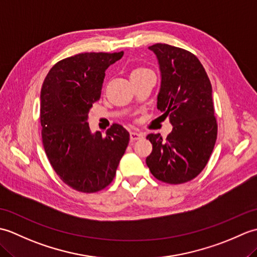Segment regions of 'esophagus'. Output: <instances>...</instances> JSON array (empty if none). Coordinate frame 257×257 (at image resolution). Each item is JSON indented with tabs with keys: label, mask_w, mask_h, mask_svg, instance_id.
<instances>
[{
	"label": "esophagus",
	"mask_w": 257,
	"mask_h": 257,
	"mask_svg": "<svg viewBox=\"0 0 257 257\" xmlns=\"http://www.w3.org/2000/svg\"><path fill=\"white\" fill-rule=\"evenodd\" d=\"M143 137H144L143 133H139V132H132V133H130V140H132V141H136L138 139H141Z\"/></svg>",
	"instance_id": "esophagus-1"
}]
</instances>
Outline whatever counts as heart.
<instances>
[{
  "instance_id": "obj_1",
  "label": "heart",
  "mask_w": 257,
  "mask_h": 257,
  "mask_svg": "<svg viewBox=\"0 0 257 257\" xmlns=\"http://www.w3.org/2000/svg\"><path fill=\"white\" fill-rule=\"evenodd\" d=\"M145 70H149V69H147V68H145V67H137V68H135V69L133 70L132 75L138 74V73H141V72H145Z\"/></svg>"
}]
</instances>
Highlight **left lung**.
Returning a JSON list of instances; mask_svg holds the SVG:
<instances>
[{"label": "left lung", "mask_w": 257, "mask_h": 257, "mask_svg": "<svg viewBox=\"0 0 257 257\" xmlns=\"http://www.w3.org/2000/svg\"><path fill=\"white\" fill-rule=\"evenodd\" d=\"M149 48L157 55L161 70L157 107L163 118L170 117L173 129L166 139L159 134L147 136L152 151L146 163L160 181L185 183L205 168L216 141L212 85L194 54L162 43Z\"/></svg>", "instance_id": "obj_1"}]
</instances>
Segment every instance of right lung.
<instances>
[{
    "label": "right lung",
    "instance_id": "1",
    "mask_svg": "<svg viewBox=\"0 0 257 257\" xmlns=\"http://www.w3.org/2000/svg\"><path fill=\"white\" fill-rule=\"evenodd\" d=\"M123 55L81 53L57 62L41 89L42 141L52 168L68 187L95 193L111 183L129 144V133L113 123L92 135L88 111L99 100L105 70Z\"/></svg>",
    "mask_w": 257,
    "mask_h": 257
}]
</instances>
